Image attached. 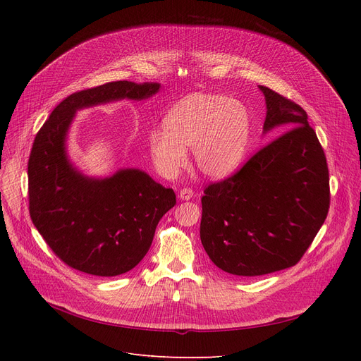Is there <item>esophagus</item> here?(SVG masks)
Returning <instances> with one entry per match:
<instances>
[{
	"mask_svg": "<svg viewBox=\"0 0 361 361\" xmlns=\"http://www.w3.org/2000/svg\"><path fill=\"white\" fill-rule=\"evenodd\" d=\"M193 190L192 188H183V190L178 193V197L181 199V200H190L192 197H193Z\"/></svg>",
	"mask_w": 361,
	"mask_h": 361,
	"instance_id": "34e87169",
	"label": "esophagus"
}]
</instances>
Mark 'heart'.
I'll return each instance as SVG.
<instances>
[{
    "instance_id": "obj_1",
    "label": "heart",
    "mask_w": 361,
    "mask_h": 361,
    "mask_svg": "<svg viewBox=\"0 0 361 361\" xmlns=\"http://www.w3.org/2000/svg\"><path fill=\"white\" fill-rule=\"evenodd\" d=\"M250 136V117L245 106L215 93H193L168 111L164 128L149 133V154L159 174L174 178L187 164L192 149L193 164L202 176L224 180L241 165Z\"/></svg>"
}]
</instances>
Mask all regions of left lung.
Returning <instances> with one entry per match:
<instances>
[{"label":"left lung","mask_w":361,"mask_h":361,"mask_svg":"<svg viewBox=\"0 0 361 361\" xmlns=\"http://www.w3.org/2000/svg\"><path fill=\"white\" fill-rule=\"evenodd\" d=\"M259 89L267 102L263 135L279 136L202 197L203 249L219 269L238 276L294 267L329 209L326 158L306 111Z\"/></svg>","instance_id":"1"}]
</instances>
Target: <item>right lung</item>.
Segmentation results:
<instances>
[{
    "label": "right lung",
    "instance_id": "1",
    "mask_svg": "<svg viewBox=\"0 0 361 361\" xmlns=\"http://www.w3.org/2000/svg\"><path fill=\"white\" fill-rule=\"evenodd\" d=\"M159 83L111 82L75 92L37 131L27 164L29 211L52 252L70 268L97 276L131 271L147 253L159 219L176 204L165 188L139 168L89 177L75 166L67 139L75 112L121 99L145 101Z\"/></svg>",
    "mask_w": 361,
    "mask_h": 361
}]
</instances>
